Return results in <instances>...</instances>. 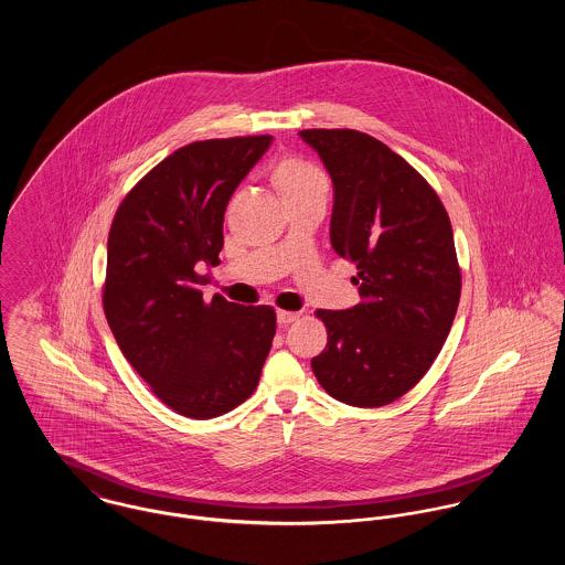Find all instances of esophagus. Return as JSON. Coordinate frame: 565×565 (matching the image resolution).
Wrapping results in <instances>:
<instances>
[{
  "instance_id": "esophagus-1",
  "label": "esophagus",
  "mask_w": 565,
  "mask_h": 565,
  "mask_svg": "<svg viewBox=\"0 0 565 565\" xmlns=\"http://www.w3.org/2000/svg\"><path fill=\"white\" fill-rule=\"evenodd\" d=\"M276 318H278V323H280V326H289V323L296 322V320L300 318V313H291V311H278V313H276Z\"/></svg>"
}]
</instances>
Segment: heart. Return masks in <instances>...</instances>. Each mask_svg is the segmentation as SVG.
Instances as JSON below:
<instances>
[{
    "label": "heart",
    "mask_w": 565,
    "mask_h": 565,
    "mask_svg": "<svg viewBox=\"0 0 565 565\" xmlns=\"http://www.w3.org/2000/svg\"><path fill=\"white\" fill-rule=\"evenodd\" d=\"M271 184L276 186L282 200L311 191H328V178L322 169L313 162L296 157L280 159L271 167Z\"/></svg>",
    "instance_id": "b5f03b06"
}]
</instances>
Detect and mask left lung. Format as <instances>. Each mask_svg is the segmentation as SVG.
<instances>
[{"instance_id": "1", "label": "left lung", "mask_w": 565, "mask_h": 565, "mask_svg": "<svg viewBox=\"0 0 565 565\" xmlns=\"http://www.w3.org/2000/svg\"><path fill=\"white\" fill-rule=\"evenodd\" d=\"M334 186L330 243L356 267L361 302L320 309L328 332L311 361L339 403L385 406L437 359L461 298L450 217L435 189L379 139L350 128L300 130Z\"/></svg>"}]
</instances>
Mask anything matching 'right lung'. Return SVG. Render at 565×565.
Segmentation results:
<instances>
[{
	"label": "right lung",
	"mask_w": 565,
	"mask_h": 565,
	"mask_svg": "<svg viewBox=\"0 0 565 565\" xmlns=\"http://www.w3.org/2000/svg\"><path fill=\"white\" fill-rule=\"evenodd\" d=\"M269 135L189 143L121 200L108 233L104 313L135 372L193 419L252 396L276 334L271 307H242L200 285L224 247V213Z\"/></svg>",
	"instance_id": "obj_1"
}]
</instances>
